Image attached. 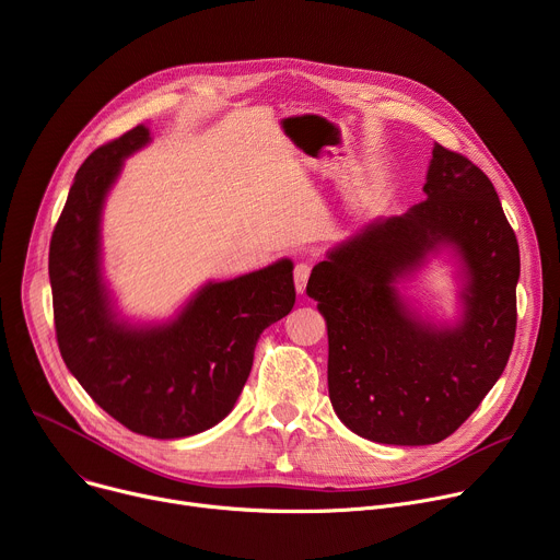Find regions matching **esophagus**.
Returning <instances> with one entry per match:
<instances>
[{
  "instance_id": "obj_1",
  "label": "esophagus",
  "mask_w": 560,
  "mask_h": 560,
  "mask_svg": "<svg viewBox=\"0 0 560 560\" xmlns=\"http://www.w3.org/2000/svg\"><path fill=\"white\" fill-rule=\"evenodd\" d=\"M310 273H312V265L310 262H298L295 269H293V282H295V291L303 293L305 287H307V280H310Z\"/></svg>"
}]
</instances>
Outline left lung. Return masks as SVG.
<instances>
[{"label": "left lung", "mask_w": 560, "mask_h": 560, "mask_svg": "<svg viewBox=\"0 0 560 560\" xmlns=\"http://www.w3.org/2000/svg\"><path fill=\"white\" fill-rule=\"evenodd\" d=\"M425 201L381 220L314 267L307 293L327 323L329 399L357 435L397 446L453 435L500 378L515 336L521 250L491 179L433 148ZM453 243L469 284L457 328L417 322L392 282Z\"/></svg>", "instance_id": "8db88e82"}]
</instances>
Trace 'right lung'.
Segmentation results:
<instances>
[{
	"label": "right lung",
	"mask_w": 560,
	"mask_h": 560,
	"mask_svg": "<svg viewBox=\"0 0 560 560\" xmlns=\"http://www.w3.org/2000/svg\"><path fill=\"white\" fill-rule=\"evenodd\" d=\"M150 141L139 122L96 148L80 170L51 235L49 278L60 354L90 397L132 433L177 440L235 406L260 334L295 303L289 260L206 284L182 316L132 329L114 320L101 282V208L127 154Z\"/></svg>",
	"instance_id": "obj_1"
}]
</instances>
